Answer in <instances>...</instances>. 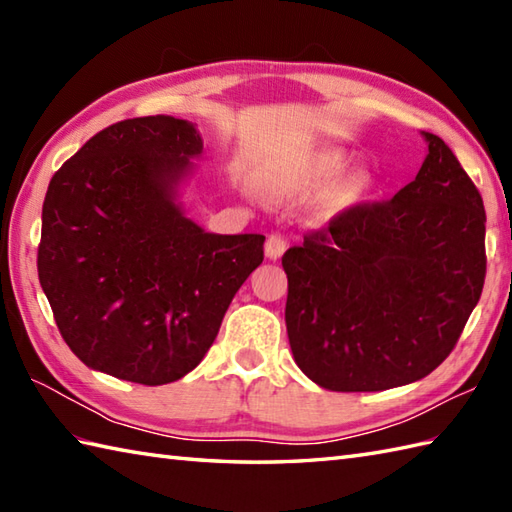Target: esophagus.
I'll list each match as a JSON object with an SVG mask.
<instances>
[{"mask_svg": "<svg viewBox=\"0 0 512 512\" xmlns=\"http://www.w3.org/2000/svg\"><path fill=\"white\" fill-rule=\"evenodd\" d=\"M286 248H288V239L284 235H281V233L268 235V239H266V255L270 259H279L281 255H284Z\"/></svg>", "mask_w": 512, "mask_h": 512, "instance_id": "esophagus-1", "label": "esophagus"}]
</instances>
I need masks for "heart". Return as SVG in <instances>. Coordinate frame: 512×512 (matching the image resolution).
I'll use <instances>...</instances> for the list:
<instances>
[{"instance_id": "obj_1", "label": "heart", "mask_w": 512, "mask_h": 512, "mask_svg": "<svg viewBox=\"0 0 512 512\" xmlns=\"http://www.w3.org/2000/svg\"><path fill=\"white\" fill-rule=\"evenodd\" d=\"M347 165H350V158H347L341 149H325L321 154L314 156L301 171H297L295 176H288V178L268 176L266 180L270 187L275 189V193L295 195L306 189H321L325 184L341 178Z\"/></svg>"}]
</instances>
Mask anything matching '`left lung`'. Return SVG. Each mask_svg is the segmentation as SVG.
Segmentation results:
<instances>
[{
  "mask_svg": "<svg viewBox=\"0 0 512 512\" xmlns=\"http://www.w3.org/2000/svg\"><path fill=\"white\" fill-rule=\"evenodd\" d=\"M391 200L356 202L281 257L295 361L332 391L413 383L447 358L480 301L486 211L449 145Z\"/></svg>",
  "mask_w": 512,
  "mask_h": 512,
  "instance_id": "1",
  "label": "left lung"
}]
</instances>
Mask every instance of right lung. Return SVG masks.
Returning a JSON list of instances; mask_svg holds the SVG:
<instances>
[{
    "label": "right lung",
    "instance_id": "1",
    "mask_svg": "<svg viewBox=\"0 0 512 512\" xmlns=\"http://www.w3.org/2000/svg\"><path fill=\"white\" fill-rule=\"evenodd\" d=\"M200 151L187 121L127 118L52 176L39 281L63 341L88 367L140 385L189 374L264 262V235L204 233L173 202Z\"/></svg>",
    "mask_w": 512,
    "mask_h": 512
}]
</instances>
